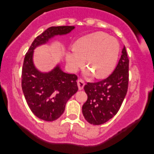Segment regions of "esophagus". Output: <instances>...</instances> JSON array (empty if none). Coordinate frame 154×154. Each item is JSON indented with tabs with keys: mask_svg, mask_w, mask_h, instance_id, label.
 Listing matches in <instances>:
<instances>
[{
	"mask_svg": "<svg viewBox=\"0 0 154 154\" xmlns=\"http://www.w3.org/2000/svg\"><path fill=\"white\" fill-rule=\"evenodd\" d=\"M77 85L78 88H79V90H82L85 86V83L82 79H79L77 81Z\"/></svg>",
	"mask_w": 154,
	"mask_h": 154,
	"instance_id": "obj_1",
	"label": "esophagus"
}]
</instances>
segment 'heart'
I'll return each mask as SVG.
<instances>
[{
	"label": "heart",
	"instance_id": "b5f03b06",
	"mask_svg": "<svg viewBox=\"0 0 154 154\" xmlns=\"http://www.w3.org/2000/svg\"><path fill=\"white\" fill-rule=\"evenodd\" d=\"M120 45L115 38L103 32H97L79 38L73 45V50L65 54V61L71 71L82 67L85 60L89 69L86 76L93 73L98 79L112 73L117 63Z\"/></svg>",
	"mask_w": 154,
	"mask_h": 154
}]
</instances>
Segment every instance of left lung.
I'll return each mask as SVG.
<instances>
[{
	"label": "left lung",
	"instance_id": "8db88e82",
	"mask_svg": "<svg viewBox=\"0 0 154 154\" xmlns=\"http://www.w3.org/2000/svg\"><path fill=\"white\" fill-rule=\"evenodd\" d=\"M128 66L129 60L124 46L119 63L109 77L85 85L88 99L83 105L82 112L88 122L100 125L116 115L127 93Z\"/></svg>",
	"mask_w": 154,
	"mask_h": 154
}]
</instances>
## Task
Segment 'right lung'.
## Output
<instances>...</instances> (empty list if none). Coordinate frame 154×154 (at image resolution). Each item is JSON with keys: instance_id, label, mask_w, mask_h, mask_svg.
Instances as JSON below:
<instances>
[{"instance_id": "add662e5", "label": "right lung", "mask_w": 154, "mask_h": 154, "mask_svg": "<svg viewBox=\"0 0 154 154\" xmlns=\"http://www.w3.org/2000/svg\"><path fill=\"white\" fill-rule=\"evenodd\" d=\"M75 26H51L35 38L25 55L22 71V89L31 111L40 119L54 121L63 113L67 100L77 93V77L62 71L60 63L42 72L34 63V50L48 44L55 35H66Z\"/></svg>"}]
</instances>
